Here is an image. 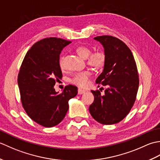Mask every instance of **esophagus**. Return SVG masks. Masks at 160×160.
<instances>
[{"instance_id": "esophagus-1", "label": "esophagus", "mask_w": 160, "mask_h": 160, "mask_svg": "<svg viewBox=\"0 0 160 160\" xmlns=\"http://www.w3.org/2000/svg\"><path fill=\"white\" fill-rule=\"evenodd\" d=\"M85 92H86V91H84L83 89H78V94H80V95L83 94V93H84Z\"/></svg>"}]
</instances>
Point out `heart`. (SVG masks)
Segmentation results:
<instances>
[{
	"mask_svg": "<svg viewBox=\"0 0 160 160\" xmlns=\"http://www.w3.org/2000/svg\"><path fill=\"white\" fill-rule=\"evenodd\" d=\"M76 52L84 59L87 60V64L96 69H100L104 67L106 63V55L101 51H96L91 53V49L86 46L78 47ZM59 67L62 70L65 68L64 57H61L59 60ZM91 76V73L89 71H84L78 72L74 75L71 79V82L76 85L84 87L89 83V80Z\"/></svg>",
	"mask_w": 160,
	"mask_h": 160,
	"instance_id": "obj_1",
	"label": "heart"
}]
</instances>
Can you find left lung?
Returning <instances> with one entry per match:
<instances>
[{"instance_id": "left-lung-1", "label": "left lung", "mask_w": 160, "mask_h": 160, "mask_svg": "<svg viewBox=\"0 0 160 160\" xmlns=\"http://www.w3.org/2000/svg\"><path fill=\"white\" fill-rule=\"evenodd\" d=\"M103 45L106 63L96 82L107 87L104 95L91 91L94 96L89 112L102 124L122 121L130 112L136 100L139 76L134 57L127 45L115 37L101 36L94 38Z\"/></svg>"}]
</instances>
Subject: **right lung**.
<instances>
[{"label":"right lung","mask_w":160,"mask_h":160,"mask_svg":"<svg viewBox=\"0 0 160 160\" xmlns=\"http://www.w3.org/2000/svg\"><path fill=\"white\" fill-rule=\"evenodd\" d=\"M71 42L62 38H44L36 42L24 58L18 76L22 105L28 116L45 127L58 124L69 109L68 102L78 88L66 86L61 93L54 89L62 77L60 54Z\"/></svg>","instance_id":"right-lung-1"}]
</instances>
